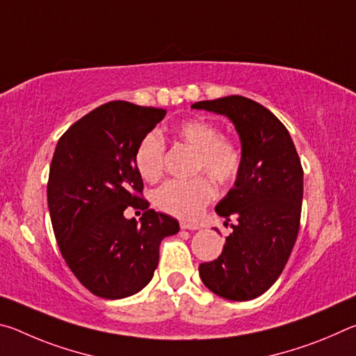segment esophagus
<instances>
[{
    "label": "esophagus",
    "mask_w": 356,
    "mask_h": 356,
    "mask_svg": "<svg viewBox=\"0 0 356 356\" xmlns=\"http://www.w3.org/2000/svg\"><path fill=\"white\" fill-rule=\"evenodd\" d=\"M180 229H188V231H197V229H200V226H197V225H190V222H186V221H180Z\"/></svg>",
    "instance_id": "34e87169"
}]
</instances>
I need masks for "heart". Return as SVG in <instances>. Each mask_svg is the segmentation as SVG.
<instances>
[{
	"mask_svg": "<svg viewBox=\"0 0 356 356\" xmlns=\"http://www.w3.org/2000/svg\"><path fill=\"white\" fill-rule=\"evenodd\" d=\"M180 141L197 152L196 171H206L222 185L237 177L242 154L236 144L220 140V130L206 119H186L174 127ZM165 143L156 131L144 135L135 149V166L147 182H155L163 172ZM215 186L207 176L186 180H168L152 193V202L161 212L179 218H193L213 200Z\"/></svg>",
	"mask_w": 356,
	"mask_h": 356,
	"instance_id": "obj_1",
	"label": "heart"
}]
</instances>
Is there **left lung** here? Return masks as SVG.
<instances>
[{"label": "left lung", "mask_w": 356, "mask_h": 356, "mask_svg": "<svg viewBox=\"0 0 356 356\" xmlns=\"http://www.w3.org/2000/svg\"><path fill=\"white\" fill-rule=\"evenodd\" d=\"M191 108L226 116L242 144L236 182L215 207L226 221L236 216L237 222L218 259L200 265V276L220 297L248 301L273 286L291 256L300 227L303 168L287 129L257 102L229 95Z\"/></svg>", "instance_id": "left-lung-1"}]
</instances>
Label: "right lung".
<instances>
[{
  "label": "right lung",
  "instance_id": "obj_1",
  "mask_svg": "<svg viewBox=\"0 0 356 356\" xmlns=\"http://www.w3.org/2000/svg\"><path fill=\"white\" fill-rule=\"evenodd\" d=\"M161 108L116 100L95 108L59 138L47 197L53 231L65 264L97 297L119 300L149 284L161 240L179 222L149 209L135 166L141 138L165 118ZM143 210L140 222L124 209Z\"/></svg>",
  "mask_w": 356,
  "mask_h": 356
}]
</instances>
